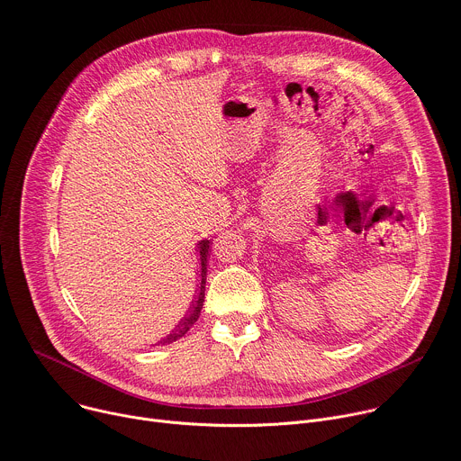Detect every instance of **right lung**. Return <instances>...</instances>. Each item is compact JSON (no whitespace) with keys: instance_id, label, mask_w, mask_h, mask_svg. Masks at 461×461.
<instances>
[{"instance_id":"1","label":"right lung","mask_w":461,"mask_h":461,"mask_svg":"<svg viewBox=\"0 0 461 461\" xmlns=\"http://www.w3.org/2000/svg\"><path fill=\"white\" fill-rule=\"evenodd\" d=\"M209 252H211V241H209V240H202V241L198 243V254H200V280H198V291H196L193 307H191V311L187 312V316L177 323V327H176L167 338H163V339L159 341L161 345L172 343V341L179 339L181 336H185V332L198 321L200 312H202V307H203V302H205V282H207V261H209Z\"/></svg>"}]
</instances>
